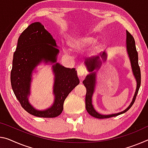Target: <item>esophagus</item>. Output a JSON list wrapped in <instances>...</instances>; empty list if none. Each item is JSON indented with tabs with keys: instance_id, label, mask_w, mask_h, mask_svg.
Wrapping results in <instances>:
<instances>
[{
	"instance_id": "1",
	"label": "esophagus",
	"mask_w": 148,
	"mask_h": 148,
	"mask_svg": "<svg viewBox=\"0 0 148 148\" xmlns=\"http://www.w3.org/2000/svg\"><path fill=\"white\" fill-rule=\"evenodd\" d=\"M77 73H78L79 77H80L81 78H83V77L87 74L86 68L83 66H79L77 68Z\"/></svg>"
}]
</instances>
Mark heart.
Listing matches in <instances>:
<instances>
[{
	"label": "heart",
	"mask_w": 148,
	"mask_h": 148,
	"mask_svg": "<svg viewBox=\"0 0 148 148\" xmlns=\"http://www.w3.org/2000/svg\"><path fill=\"white\" fill-rule=\"evenodd\" d=\"M96 40L91 37L85 36L72 39L69 42L70 46L75 50H81L92 46Z\"/></svg>",
	"instance_id": "b5f03b06"
}]
</instances>
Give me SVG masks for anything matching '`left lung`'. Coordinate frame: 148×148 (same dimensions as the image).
<instances>
[{
  "label": "left lung",
  "mask_w": 148,
  "mask_h": 148,
  "mask_svg": "<svg viewBox=\"0 0 148 148\" xmlns=\"http://www.w3.org/2000/svg\"><path fill=\"white\" fill-rule=\"evenodd\" d=\"M126 48H127L128 54L130 58L131 65H132V69L134 75L136 79L137 82V88L136 90L134 96L133 100L130 105L127 109L125 111L121 112H119L117 114H109V115H102L98 113L93 109V107L91 103V97H92L93 90H94L95 82V73H91L88 76L86 77V78L83 81L84 85L86 88V109L89 114L93 117H95L97 119H107L111 118V117L118 116L119 114L125 113L132 106V105L134 103L136 98L138 94V90H139L140 84H141V72H140V69L138 64V52L136 48L135 41L133 36L131 35L128 31H126ZM100 57L105 60L107 57V55L105 52L103 53L101 55H100ZM86 64L88 66V70L90 72H92L96 69H98L101 65V61L99 57H96L93 58H90L87 60L86 62Z\"/></svg>",
  "instance_id": "8db88e82"
}]
</instances>
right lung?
Listing matches in <instances>:
<instances>
[{
	"mask_svg": "<svg viewBox=\"0 0 148 148\" xmlns=\"http://www.w3.org/2000/svg\"><path fill=\"white\" fill-rule=\"evenodd\" d=\"M56 47V41L50 33L41 23L35 22L20 35L14 53L10 74L12 88L23 109L36 116L54 118L60 115L65 99L79 83L76 69H68L57 63L53 66L55 100L52 107L45 111H38L29 103L27 95L33 70L42 60L45 62L57 61L59 51Z\"/></svg>",
	"mask_w": 148,
	"mask_h": 148,
	"instance_id": "add662e5",
	"label": "right lung"
}]
</instances>
